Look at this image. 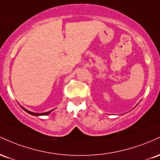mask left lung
<instances>
[{"instance_id":"obj_1","label":"left lung","mask_w":160,"mask_h":160,"mask_svg":"<svg viewBox=\"0 0 160 160\" xmlns=\"http://www.w3.org/2000/svg\"><path fill=\"white\" fill-rule=\"evenodd\" d=\"M137 105H138V104H137ZM137 105H136V106H137Z\"/></svg>"}]
</instances>
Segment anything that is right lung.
<instances>
[{"mask_svg": "<svg viewBox=\"0 0 160 160\" xmlns=\"http://www.w3.org/2000/svg\"><path fill=\"white\" fill-rule=\"evenodd\" d=\"M20 106H21V108H22L24 111H26L27 113H30V114H32V115H33V116H37V117H39V116H46V115H48L49 113H50L51 112H52V111H53V110H54V109L51 110V111H47V112H45V113H34V112H32V111H28V110H27L26 108H25L24 107H22V105H20Z\"/></svg>", "mask_w": 160, "mask_h": 160, "instance_id": "obj_1", "label": "right lung"}]
</instances>
